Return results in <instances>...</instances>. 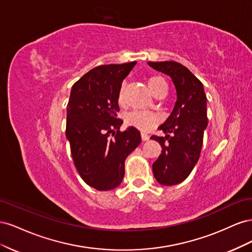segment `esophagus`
<instances>
[{
	"instance_id": "34e87169",
	"label": "esophagus",
	"mask_w": 252,
	"mask_h": 252,
	"mask_svg": "<svg viewBox=\"0 0 252 252\" xmlns=\"http://www.w3.org/2000/svg\"><path fill=\"white\" fill-rule=\"evenodd\" d=\"M141 136H142V140H143V141H148L149 138H150V136H149L147 133H145V132H142Z\"/></svg>"
}]
</instances>
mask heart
I'll return each instance as SVG.
<instances>
[{"instance_id":"obj_1","label":"heart","mask_w":252,"mask_h":252,"mask_svg":"<svg viewBox=\"0 0 252 252\" xmlns=\"http://www.w3.org/2000/svg\"><path fill=\"white\" fill-rule=\"evenodd\" d=\"M147 85L149 90L151 91L154 95H156L159 90L166 88L165 81L159 77H151L147 81ZM118 102L120 105L125 104L124 98V91L123 89L120 90L118 95ZM159 116L155 112H148V111H133L129 113L126 117V123L130 126L140 129L142 131H148L151 128H154L156 125L158 124Z\"/></svg>"}]
</instances>
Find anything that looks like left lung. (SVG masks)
I'll list each match as a JSON object with an SVG mask.
<instances>
[{"label":"left lung","mask_w":252,"mask_h":252,"mask_svg":"<svg viewBox=\"0 0 252 252\" xmlns=\"http://www.w3.org/2000/svg\"><path fill=\"white\" fill-rule=\"evenodd\" d=\"M148 65L169 75L177 90L174 108L158 127L166 135L151 136L162 146V154L152 164L155 178L159 184L172 186L184 181L199 161L208 125L207 97L202 82L187 67L174 61Z\"/></svg>","instance_id":"obj_1"}]
</instances>
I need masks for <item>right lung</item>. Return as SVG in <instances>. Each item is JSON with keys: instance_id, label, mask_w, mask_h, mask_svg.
Instances as JSON below:
<instances>
[{"instance_id": "obj_1", "label": "right lung", "mask_w": 252, "mask_h": 252, "mask_svg": "<svg viewBox=\"0 0 252 252\" xmlns=\"http://www.w3.org/2000/svg\"><path fill=\"white\" fill-rule=\"evenodd\" d=\"M135 64L97 66L75 82L70 91L66 138L81 178L100 191L121 184L125 159L141 143L136 128L120 131L123 121L118 119L122 82Z\"/></svg>"}]
</instances>
